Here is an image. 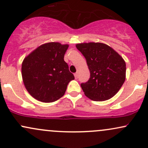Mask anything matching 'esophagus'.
Instances as JSON below:
<instances>
[{"label":"esophagus","instance_id":"esophagus-1","mask_svg":"<svg viewBox=\"0 0 148 148\" xmlns=\"http://www.w3.org/2000/svg\"><path fill=\"white\" fill-rule=\"evenodd\" d=\"M74 77H75L76 79H78V74H77V73H75V74H74Z\"/></svg>","mask_w":148,"mask_h":148}]
</instances>
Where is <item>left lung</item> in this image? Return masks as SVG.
<instances>
[{"instance_id":"1","label":"left lung","mask_w":148,"mask_h":148,"mask_svg":"<svg viewBox=\"0 0 148 148\" xmlns=\"http://www.w3.org/2000/svg\"><path fill=\"white\" fill-rule=\"evenodd\" d=\"M90 72L88 82L81 86L85 95L93 101L109 99L118 93L126 79V63L111 47L100 42L76 44Z\"/></svg>"}]
</instances>
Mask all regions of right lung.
Instances as JSON below:
<instances>
[{
    "label": "right lung",
    "mask_w": 148,
    "mask_h": 148,
    "mask_svg": "<svg viewBox=\"0 0 148 148\" xmlns=\"http://www.w3.org/2000/svg\"><path fill=\"white\" fill-rule=\"evenodd\" d=\"M69 45L48 42L39 46L23 59L21 75L25 89L42 102H53L65 93L74 79L64 56Z\"/></svg>",
    "instance_id": "obj_1"
}]
</instances>
